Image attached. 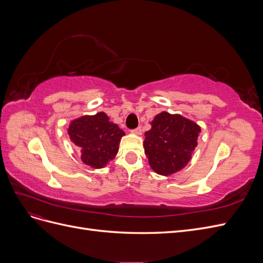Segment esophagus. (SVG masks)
<instances>
[{
	"label": "esophagus",
	"instance_id": "1",
	"mask_svg": "<svg viewBox=\"0 0 263 263\" xmlns=\"http://www.w3.org/2000/svg\"><path fill=\"white\" fill-rule=\"evenodd\" d=\"M132 134L137 135V136H140V135H141V127H138V128H136V129H133Z\"/></svg>",
	"mask_w": 263,
	"mask_h": 263
}]
</instances>
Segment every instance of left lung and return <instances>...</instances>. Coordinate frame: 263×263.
<instances>
[{
	"label": "left lung",
	"instance_id": "obj_1",
	"mask_svg": "<svg viewBox=\"0 0 263 263\" xmlns=\"http://www.w3.org/2000/svg\"><path fill=\"white\" fill-rule=\"evenodd\" d=\"M144 148L150 168L163 177L181 171L192 159L201 126L180 114L161 112L150 122Z\"/></svg>",
	"mask_w": 263,
	"mask_h": 263
}]
</instances>
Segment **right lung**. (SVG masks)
Here are the masks:
<instances>
[{
  "instance_id": "right-lung-1",
  "label": "right lung",
  "mask_w": 263,
  "mask_h": 263,
  "mask_svg": "<svg viewBox=\"0 0 263 263\" xmlns=\"http://www.w3.org/2000/svg\"><path fill=\"white\" fill-rule=\"evenodd\" d=\"M67 130L70 140L80 150L81 161L93 169L105 168L113 160L125 136L104 112L74 118L70 121Z\"/></svg>"
}]
</instances>
